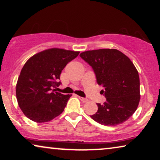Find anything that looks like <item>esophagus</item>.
I'll list each match as a JSON object with an SVG mask.
<instances>
[{"instance_id":"obj_1","label":"esophagus","mask_w":160,"mask_h":160,"mask_svg":"<svg viewBox=\"0 0 160 160\" xmlns=\"http://www.w3.org/2000/svg\"><path fill=\"white\" fill-rule=\"evenodd\" d=\"M78 98H79V99L82 100L83 102H86L88 101V99H87V98H82V97H78Z\"/></svg>"}]
</instances>
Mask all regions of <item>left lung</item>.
I'll return each instance as SVG.
<instances>
[{
    "label": "left lung",
    "instance_id": "1",
    "mask_svg": "<svg viewBox=\"0 0 160 160\" xmlns=\"http://www.w3.org/2000/svg\"><path fill=\"white\" fill-rule=\"evenodd\" d=\"M80 57L93 68L106 98L103 104H97L98 111L90 116L92 119L106 126L127 121L136 111L141 98L138 72L130 59L115 49L89 50Z\"/></svg>",
    "mask_w": 160,
    "mask_h": 160
}]
</instances>
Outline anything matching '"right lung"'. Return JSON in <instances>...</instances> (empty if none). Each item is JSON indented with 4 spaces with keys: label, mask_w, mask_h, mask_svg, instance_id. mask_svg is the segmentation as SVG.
I'll return each mask as SVG.
<instances>
[{
    "label": "right lung",
    "mask_w": 160,
    "mask_h": 160,
    "mask_svg": "<svg viewBox=\"0 0 160 160\" xmlns=\"http://www.w3.org/2000/svg\"><path fill=\"white\" fill-rule=\"evenodd\" d=\"M79 52L59 48L43 50L32 56L24 65L16 85L19 108L32 121L42 123L61 114L72 95L55 92L60 84L61 72Z\"/></svg>",
    "instance_id": "obj_1"
}]
</instances>
